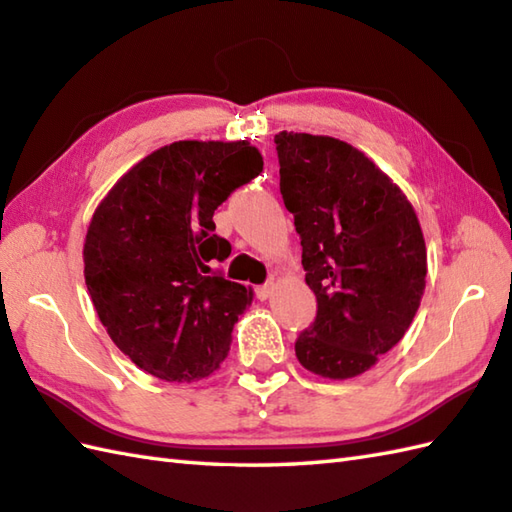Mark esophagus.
<instances>
[{"label": "esophagus", "instance_id": "esophagus-1", "mask_svg": "<svg viewBox=\"0 0 512 512\" xmlns=\"http://www.w3.org/2000/svg\"><path fill=\"white\" fill-rule=\"evenodd\" d=\"M273 290H275V284L273 282H268V284H264V286H257L255 288V295H257V299H262V302H266V299L273 295Z\"/></svg>", "mask_w": 512, "mask_h": 512}]
</instances>
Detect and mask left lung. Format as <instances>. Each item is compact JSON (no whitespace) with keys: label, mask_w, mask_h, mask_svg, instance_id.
Returning <instances> with one entry per match:
<instances>
[{"label":"left lung","mask_w":512,"mask_h":512,"mask_svg":"<svg viewBox=\"0 0 512 512\" xmlns=\"http://www.w3.org/2000/svg\"><path fill=\"white\" fill-rule=\"evenodd\" d=\"M275 146L279 190L317 297L295 355L319 377L353 379L413 324L428 270L422 226L404 190L359 148L293 130L277 133Z\"/></svg>","instance_id":"8db88e82"}]
</instances>
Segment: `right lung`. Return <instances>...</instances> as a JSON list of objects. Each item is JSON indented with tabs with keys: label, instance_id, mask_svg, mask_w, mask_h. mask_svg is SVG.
I'll return each mask as SVG.
<instances>
[{
	"label": "right lung",
	"instance_id": "add662e5",
	"mask_svg": "<svg viewBox=\"0 0 512 512\" xmlns=\"http://www.w3.org/2000/svg\"><path fill=\"white\" fill-rule=\"evenodd\" d=\"M264 168L248 139L162 146L117 179L84 239L99 322L130 362L164 382L213 375L253 288L213 273L230 255L213 215Z\"/></svg>",
	"mask_w": 512,
	"mask_h": 512
}]
</instances>
